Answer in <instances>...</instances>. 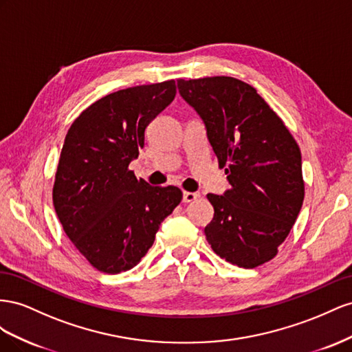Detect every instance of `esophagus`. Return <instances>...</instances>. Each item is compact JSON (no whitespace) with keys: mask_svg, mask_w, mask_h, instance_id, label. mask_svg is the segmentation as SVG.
<instances>
[{"mask_svg":"<svg viewBox=\"0 0 352 352\" xmlns=\"http://www.w3.org/2000/svg\"><path fill=\"white\" fill-rule=\"evenodd\" d=\"M200 197V195L197 192H184L183 193V200L186 204H190V202H195V200H197Z\"/></svg>","mask_w":352,"mask_h":352,"instance_id":"esophagus-1","label":"esophagus"}]
</instances>
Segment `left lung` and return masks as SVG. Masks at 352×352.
Here are the masks:
<instances>
[{"instance_id":"obj_1","label":"left lung","mask_w":352,"mask_h":352,"mask_svg":"<svg viewBox=\"0 0 352 352\" xmlns=\"http://www.w3.org/2000/svg\"><path fill=\"white\" fill-rule=\"evenodd\" d=\"M178 91L204 119L230 187L209 193L214 218L205 227L214 252L255 268L273 259L304 202L300 150L256 89L232 76L178 79Z\"/></svg>"}]
</instances>
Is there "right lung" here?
<instances>
[{
    "mask_svg": "<svg viewBox=\"0 0 352 352\" xmlns=\"http://www.w3.org/2000/svg\"><path fill=\"white\" fill-rule=\"evenodd\" d=\"M175 94L174 79L119 89L82 110L66 134L53 205L70 242L102 273L137 265L182 202L178 187H153L128 169L146 126Z\"/></svg>",
    "mask_w": 352,
    "mask_h": 352,
    "instance_id": "right-lung-1",
    "label": "right lung"
}]
</instances>
